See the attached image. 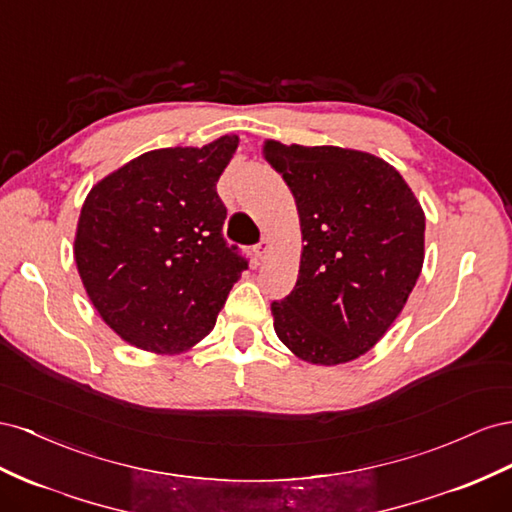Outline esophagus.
<instances>
[{
	"label": "esophagus",
	"mask_w": 512,
	"mask_h": 512,
	"mask_svg": "<svg viewBox=\"0 0 512 512\" xmlns=\"http://www.w3.org/2000/svg\"><path fill=\"white\" fill-rule=\"evenodd\" d=\"M268 248H270V240H268V238H261V242L255 244V248H253L257 259H264L266 253H268Z\"/></svg>",
	"instance_id": "1"
}]
</instances>
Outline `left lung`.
<instances>
[{"label":"left lung","instance_id":"8db88e82","mask_svg":"<svg viewBox=\"0 0 512 512\" xmlns=\"http://www.w3.org/2000/svg\"><path fill=\"white\" fill-rule=\"evenodd\" d=\"M264 158L296 199L298 281L272 302L274 330L298 358L367 354L401 313L425 259V214L386 160L334 145L266 141Z\"/></svg>","mask_w":512,"mask_h":512}]
</instances>
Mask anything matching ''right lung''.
I'll list each match as a JSON object with an SVG mask.
<instances>
[{
  "label": "right lung",
  "mask_w": 512,
  "mask_h": 512,
  "mask_svg": "<svg viewBox=\"0 0 512 512\" xmlns=\"http://www.w3.org/2000/svg\"><path fill=\"white\" fill-rule=\"evenodd\" d=\"M238 148H163L130 160L87 195L75 238L83 287L107 326L130 345L178 354L214 328L248 268L223 238L216 182Z\"/></svg>",
  "instance_id": "add662e5"
}]
</instances>
